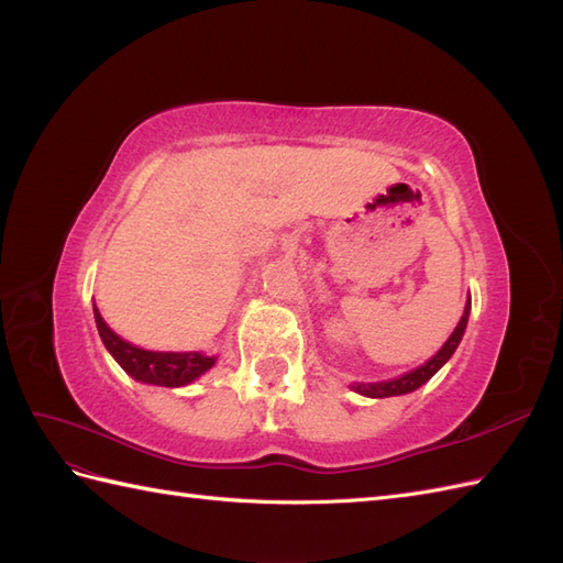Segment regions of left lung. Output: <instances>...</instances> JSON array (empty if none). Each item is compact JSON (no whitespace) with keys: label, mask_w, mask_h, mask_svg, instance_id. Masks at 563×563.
I'll use <instances>...</instances> for the list:
<instances>
[{"label":"left lung","mask_w":563,"mask_h":563,"mask_svg":"<svg viewBox=\"0 0 563 563\" xmlns=\"http://www.w3.org/2000/svg\"><path fill=\"white\" fill-rule=\"evenodd\" d=\"M467 317H470V300L465 302V312H463V317H460L455 331L449 335L444 347H441L430 362H424L422 366L408 371V373H404V376L391 378V380H383V383H354L352 389L360 391V395H364V397H371V399L399 397V395H408V391L418 389L420 385L428 383L434 376V373L451 360V354L460 345V340H463V333L467 329Z\"/></svg>","instance_id":"left-lung-1"}]
</instances>
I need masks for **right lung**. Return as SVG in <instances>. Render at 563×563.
I'll return each instance as SVG.
<instances>
[{
    "mask_svg": "<svg viewBox=\"0 0 563 563\" xmlns=\"http://www.w3.org/2000/svg\"><path fill=\"white\" fill-rule=\"evenodd\" d=\"M93 317H96L100 340H103V345L114 356V362L139 383L162 385V387H183L187 383L197 380L201 373H207L216 364V356H207L201 352H152V350L135 347L126 343V340L119 338L108 327L96 305H93Z\"/></svg>",
    "mask_w": 563,
    "mask_h": 563,
    "instance_id": "add662e5",
    "label": "right lung"
}]
</instances>
